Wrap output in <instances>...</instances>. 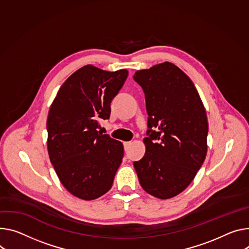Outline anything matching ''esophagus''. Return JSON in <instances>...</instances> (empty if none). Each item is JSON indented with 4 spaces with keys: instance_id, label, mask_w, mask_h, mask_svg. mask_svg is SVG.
I'll return each mask as SVG.
<instances>
[{
    "instance_id": "esophagus-1",
    "label": "esophagus",
    "mask_w": 249,
    "mask_h": 249,
    "mask_svg": "<svg viewBox=\"0 0 249 249\" xmlns=\"http://www.w3.org/2000/svg\"><path fill=\"white\" fill-rule=\"evenodd\" d=\"M131 144H132L131 142H124V143H123V145H124V148H125V150H127Z\"/></svg>"
}]
</instances>
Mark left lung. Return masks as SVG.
I'll return each mask as SVG.
<instances>
[{"instance_id":"1","label":"left lung","mask_w":249,"mask_h":249,"mask_svg":"<svg viewBox=\"0 0 249 249\" xmlns=\"http://www.w3.org/2000/svg\"><path fill=\"white\" fill-rule=\"evenodd\" d=\"M133 77L143 88L149 115L146 153L134 167L144 191L171 198L192 183L206 159V109L191 78L172 62L138 71Z\"/></svg>"}]
</instances>
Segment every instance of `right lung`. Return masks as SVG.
Masks as SVG:
<instances>
[{
    "label": "right lung",
    "instance_id": "add662e5",
    "mask_svg": "<svg viewBox=\"0 0 249 249\" xmlns=\"http://www.w3.org/2000/svg\"><path fill=\"white\" fill-rule=\"evenodd\" d=\"M128 76L84 65L60 86L48 121V151L63 187L74 196L95 199L112 187L121 165L123 144L97 131L110 116V103Z\"/></svg>",
    "mask_w": 249,
    "mask_h": 249
}]
</instances>
